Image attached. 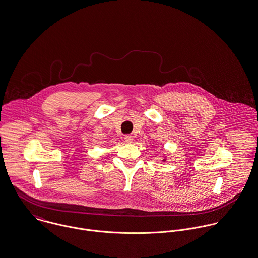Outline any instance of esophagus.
Listing matches in <instances>:
<instances>
[{"instance_id": "34e87169", "label": "esophagus", "mask_w": 258, "mask_h": 258, "mask_svg": "<svg viewBox=\"0 0 258 258\" xmlns=\"http://www.w3.org/2000/svg\"><path fill=\"white\" fill-rule=\"evenodd\" d=\"M124 142L127 143H131L133 142V137L131 135H127L124 137Z\"/></svg>"}]
</instances>
